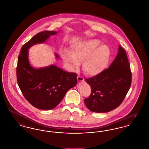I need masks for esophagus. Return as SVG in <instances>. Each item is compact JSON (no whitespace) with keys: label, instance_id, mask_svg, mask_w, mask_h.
<instances>
[{"label":"esophagus","instance_id":"34e87169","mask_svg":"<svg viewBox=\"0 0 149 149\" xmlns=\"http://www.w3.org/2000/svg\"><path fill=\"white\" fill-rule=\"evenodd\" d=\"M77 80L78 81H79V82H84V77H82V76H78Z\"/></svg>","mask_w":149,"mask_h":149}]
</instances>
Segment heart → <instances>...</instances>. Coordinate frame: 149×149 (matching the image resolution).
<instances>
[{"label":"heart","mask_w":149,"mask_h":149,"mask_svg":"<svg viewBox=\"0 0 149 149\" xmlns=\"http://www.w3.org/2000/svg\"><path fill=\"white\" fill-rule=\"evenodd\" d=\"M101 45L98 39L84 40L72 45L70 53L64 52L62 56L73 70L78 69L82 62L84 71L90 76H96L106 68L111 57L109 47Z\"/></svg>","instance_id":"obj_1"}]
</instances>
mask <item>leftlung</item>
Returning <instances> with one entry per match:
<instances>
[{
  "mask_svg": "<svg viewBox=\"0 0 149 149\" xmlns=\"http://www.w3.org/2000/svg\"><path fill=\"white\" fill-rule=\"evenodd\" d=\"M85 80L91 88L90 96L84 100L89 110L103 113L118 107L129 90L132 81L129 62L123 48L119 45L118 54L107 69Z\"/></svg>",
  "mask_w": 149,
  "mask_h": 149,
  "instance_id": "1",
  "label": "left lung"
}]
</instances>
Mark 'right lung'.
<instances>
[{
    "mask_svg": "<svg viewBox=\"0 0 149 149\" xmlns=\"http://www.w3.org/2000/svg\"><path fill=\"white\" fill-rule=\"evenodd\" d=\"M55 31L38 33L21 48L17 67V82L24 97L34 107L52 110L65 97V93L77 83V75L54 65L40 68L32 67L28 60V49L37 43H44ZM56 57L59 58L56 53Z\"/></svg>",
    "mask_w": 149,
    "mask_h": 149,
    "instance_id": "right-lung-1",
    "label": "right lung"
}]
</instances>
